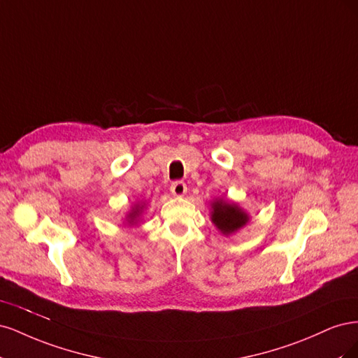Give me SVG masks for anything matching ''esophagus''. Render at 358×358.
Masks as SVG:
<instances>
[{
  "instance_id": "esophagus-1",
  "label": "esophagus",
  "mask_w": 358,
  "mask_h": 358,
  "mask_svg": "<svg viewBox=\"0 0 358 358\" xmlns=\"http://www.w3.org/2000/svg\"><path fill=\"white\" fill-rule=\"evenodd\" d=\"M170 191H171L173 196L182 197L183 194L187 192V185H185V183H183V182H180V180H176V182H173V183H171Z\"/></svg>"
}]
</instances>
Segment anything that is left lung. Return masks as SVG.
Listing matches in <instances>:
<instances>
[{
    "label": "left lung",
    "mask_w": 358,
    "mask_h": 358,
    "mask_svg": "<svg viewBox=\"0 0 358 358\" xmlns=\"http://www.w3.org/2000/svg\"><path fill=\"white\" fill-rule=\"evenodd\" d=\"M210 218L222 234L230 236L241 230L249 221V215L236 203L224 199H216L210 203Z\"/></svg>",
    "instance_id": "1"
}]
</instances>
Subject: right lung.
I'll use <instances>...</instances> for the list:
<instances>
[{"label": "right lung", "mask_w": 358, "mask_h": 358, "mask_svg": "<svg viewBox=\"0 0 358 358\" xmlns=\"http://www.w3.org/2000/svg\"><path fill=\"white\" fill-rule=\"evenodd\" d=\"M142 209H143V206H140V204H137L136 208L128 213V216H127V221L129 222V224H134L136 221H137V218L140 216V213H142Z\"/></svg>", "instance_id": "1"}]
</instances>
